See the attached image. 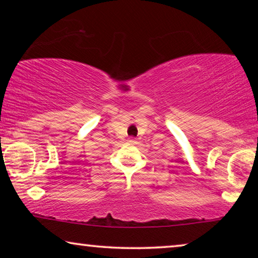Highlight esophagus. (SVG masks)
Listing matches in <instances>:
<instances>
[{
  "label": "esophagus",
  "instance_id": "1",
  "mask_svg": "<svg viewBox=\"0 0 258 258\" xmlns=\"http://www.w3.org/2000/svg\"><path fill=\"white\" fill-rule=\"evenodd\" d=\"M135 141H137V139H135L134 137H130L128 138V142H135Z\"/></svg>",
  "mask_w": 258,
  "mask_h": 258
}]
</instances>
